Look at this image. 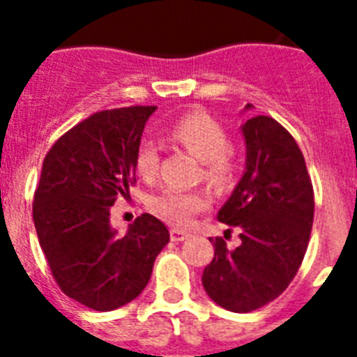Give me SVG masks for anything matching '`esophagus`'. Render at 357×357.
<instances>
[{
    "label": "esophagus",
    "mask_w": 357,
    "mask_h": 357,
    "mask_svg": "<svg viewBox=\"0 0 357 357\" xmlns=\"http://www.w3.org/2000/svg\"><path fill=\"white\" fill-rule=\"evenodd\" d=\"M170 237H172V241L179 243V241H185V238H189L190 234H189V231H183V229L174 228V229H170Z\"/></svg>",
    "instance_id": "esophagus-1"
}]
</instances>
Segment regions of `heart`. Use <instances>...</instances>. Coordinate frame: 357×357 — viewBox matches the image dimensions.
Segmentation results:
<instances>
[{"label":"heart","instance_id":"1","mask_svg":"<svg viewBox=\"0 0 357 357\" xmlns=\"http://www.w3.org/2000/svg\"><path fill=\"white\" fill-rule=\"evenodd\" d=\"M174 142L183 146L192 155L206 162V176L213 183H222L231 176V153L228 133L218 120L207 113H189L181 116L170 129ZM137 170L144 179H153L159 170V148L153 140H144L137 150ZM209 204L206 192L181 190L168 187L150 200L151 211L157 217L176 226H187L195 215Z\"/></svg>","mask_w":357,"mask_h":357}]
</instances>
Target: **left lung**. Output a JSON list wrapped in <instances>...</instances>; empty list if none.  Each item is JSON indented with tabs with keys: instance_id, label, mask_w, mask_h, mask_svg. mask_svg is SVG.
I'll list each match as a JSON object with an SVG mask.
<instances>
[{
	"instance_id": "left-lung-1",
	"label": "left lung",
	"mask_w": 357,
	"mask_h": 357,
	"mask_svg": "<svg viewBox=\"0 0 357 357\" xmlns=\"http://www.w3.org/2000/svg\"><path fill=\"white\" fill-rule=\"evenodd\" d=\"M250 109L246 103L244 111ZM241 131L246 144L243 178L217 215L241 229V244L229 250L224 238H209L215 257L202 283L220 307L250 313L278 298L296 276L315 200L304 155L287 129L261 114L246 120Z\"/></svg>"
}]
</instances>
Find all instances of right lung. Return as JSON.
Instances as JSON below:
<instances>
[{
  "mask_svg": "<svg viewBox=\"0 0 357 357\" xmlns=\"http://www.w3.org/2000/svg\"><path fill=\"white\" fill-rule=\"evenodd\" d=\"M157 107L92 114L47 151L33 202L38 243L63 293L96 311H113L139 296L167 226L140 215L126 235L111 226V207L129 196L144 126Z\"/></svg>",
  "mask_w": 357,
  "mask_h": 357,
  "instance_id": "right-lung-1",
  "label": "right lung"
}]
</instances>
